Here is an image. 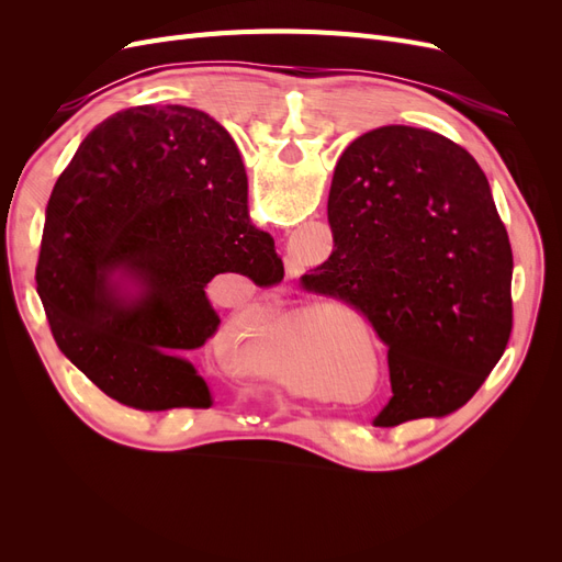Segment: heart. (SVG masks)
I'll use <instances>...</instances> for the list:
<instances>
[{
	"label": "heart",
	"mask_w": 562,
	"mask_h": 562,
	"mask_svg": "<svg viewBox=\"0 0 562 562\" xmlns=\"http://www.w3.org/2000/svg\"><path fill=\"white\" fill-rule=\"evenodd\" d=\"M269 335L274 337V339H279V342H297L300 326H297V321H293V318L277 321L274 326L269 328Z\"/></svg>",
	"instance_id": "b5f03b06"
}]
</instances>
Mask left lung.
<instances>
[{
	"instance_id": "obj_1",
	"label": "left lung",
	"mask_w": 562,
	"mask_h": 562,
	"mask_svg": "<svg viewBox=\"0 0 562 562\" xmlns=\"http://www.w3.org/2000/svg\"><path fill=\"white\" fill-rule=\"evenodd\" d=\"M333 255L302 288L359 310L386 345L391 401L375 427L459 411L514 326V255L490 182L464 147L382 126L339 157Z\"/></svg>"
}]
</instances>
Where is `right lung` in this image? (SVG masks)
<instances>
[{
	"instance_id": "add662e5",
	"label": "right lung",
	"mask_w": 562,
	"mask_h": 562,
	"mask_svg": "<svg viewBox=\"0 0 562 562\" xmlns=\"http://www.w3.org/2000/svg\"><path fill=\"white\" fill-rule=\"evenodd\" d=\"M217 274L283 281L274 239L248 220L232 135L182 105L98 124L46 206L35 279L58 349L135 411L211 407L187 356L220 326L206 297Z\"/></svg>"
}]
</instances>
